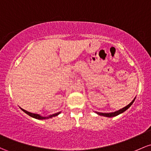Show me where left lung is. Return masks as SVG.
<instances>
[{
    "mask_svg": "<svg viewBox=\"0 0 151 151\" xmlns=\"http://www.w3.org/2000/svg\"><path fill=\"white\" fill-rule=\"evenodd\" d=\"M135 98L136 97H135V98L132 100V101L131 102H130V104H128L127 106H125V107H124L123 108L120 109V110H117L115 111V112H107V113H104V112H96V111H94V112L95 113H97V115H100V116H104V117H115V116L120 115V114L122 113V112H124L125 111H126L127 109L129 108V107H130L132 105V103L134 102V101H135Z\"/></svg>",
    "mask_w": 151,
    "mask_h": 151,
    "instance_id": "obj_1",
    "label": "left lung"
}]
</instances>
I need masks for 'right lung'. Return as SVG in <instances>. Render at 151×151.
Returning a JSON list of instances; mask_svg holds the SVG:
<instances>
[{
    "instance_id": "1",
    "label": "right lung",
    "mask_w": 151,
    "mask_h": 151,
    "mask_svg": "<svg viewBox=\"0 0 151 151\" xmlns=\"http://www.w3.org/2000/svg\"><path fill=\"white\" fill-rule=\"evenodd\" d=\"M20 108L21 109V110L24 111L25 113H26L27 115L31 116V117H34V118L37 119V120H46V119H49V118H51V117H56V116L59 115V114L61 113V112H57V113H54V114H52V115H50L49 116H46V117H44V116H41L40 115H39V114H35V113H32V112H28V111L24 110V109L21 108V107H20Z\"/></svg>"
}]
</instances>
